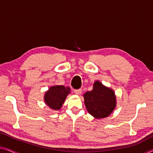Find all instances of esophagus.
I'll use <instances>...</instances> for the list:
<instances>
[{"label":"esophagus","mask_w":153,"mask_h":153,"mask_svg":"<svg viewBox=\"0 0 153 153\" xmlns=\"http://www.w3.org/2000/svg\"><path fill=\"white\" fill-rule=\"evenodd\" d=\"M74 93H76V95H79L82 93V90L81 89H76V90H74Z\"/></svg>","instance_id":"1"}]
</instances>
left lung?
I'll return each instance as SVG.
<instances>
[{
  "mask_svg": "<svg viewBox=\"0 0 153 153\" xmlns=\"http://www.w3.org/2000/svg\"><path fill=\"white\" fill-rule=\"evenodd\" d=\"M86 110L95 118L108 117L116 106V97L113 89L104 86L100 81L95 82L93 90L84 94Z\"/></svg>",
  "mask_w": 153,
  "mask_h": 153,
  "instance_id": "8db88e82",
  "label": "left lung"
}]
</instances>
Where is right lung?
<instances>
[{"instance_id": "1", "label": "right lung", "mask_w": 153, "mask_h": 153, "mask_svg": "<svg viewBox=\"0 0 153 153\" xmlns=\"http://www.w3.org/2000/svg\"><path fill=\"white\" fill-rule=\"evenodd\" d=\"M70 91L69 87H65L62 85L51 86L45 94V102L53 110H60Z\"/></svg>"}]
</instances>
